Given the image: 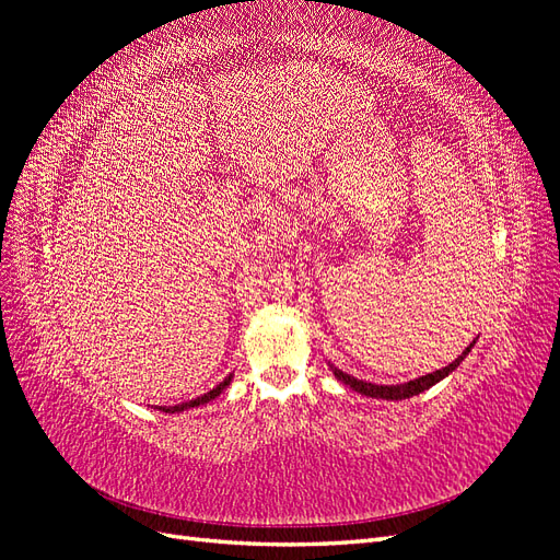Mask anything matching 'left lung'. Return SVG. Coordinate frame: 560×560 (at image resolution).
Instances as JSON below:
<instances>
[{"mask_svg": "<svg viewBox=\"0 0 560 560\" xmlns=\"http://www.w3.org/2000/svg\"><path fill=\"white\" fill-rule=\"evenodd\" d=\"M474 343H477V338L463 350V354H457V358L444 366V369H436L432 371V374H425V376H418L413 381H406V383H397V385H376V383H369V381H360L354 378L350 374H346V371L336 369L334 364H329L331 374L341 381L343 385H348L350 389H354V393H360L364 397H371V399H387V401H401V399H409V397H416L420 393H425V389H430L432 385H436L439 381H444L448 374H453V371L460 366V362L467 358L469 350L474 348Z\"/></svg>", "mask_w": 560, "mask_h": 560, "instance_id": "1", "label": "left lung"}]
</instances>
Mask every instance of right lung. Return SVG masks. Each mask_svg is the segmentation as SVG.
<instances>
[{
  "instance_id": "add662e5",
  "label": "right lung",
  "mask_w": 560,
  "mask_h": 560,
  "mask_svg": "<svg viewBox=\"0 0 560 560\" xmlns=\"http://www.w3.org/2000/svg\"><path fill=\"white\" fill-rule=\"evenodd\" d=\"M231 381H233V374H229L222 383H219L217 387H212L210 393H206V395H200V397H196V399H191V401H184V404H175V406H156L159 411H163V413H182V411H186V409H198V406H202V404H208V401H212V399H217L219 395L224 393V389L231 385Z\"/></svg>"
}]
</instances>
